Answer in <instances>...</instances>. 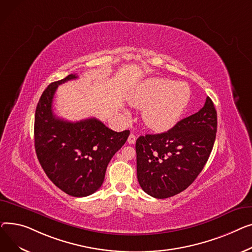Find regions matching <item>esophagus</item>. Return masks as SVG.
<instances>
[{
    "instance_id": "obj_1",
    "label": "esophagus",
    "mask_w": 252,
    "mask_h": 252,
    "mask_svg": "<svg viewBox=\"0 0 252 252\" xmlns=\"http://www.w3.org/2000/svg\"><path fill=\"white\" fill-rule=\"evenodd\" d=\"M128 143L129 144H134L135 143V141H136V136L133 134V133H131V134L129 135V137H128Z\"/></svg>"
}]
</instances>
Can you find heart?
<instances>
[{"instance_id":"heart-1","label":"heart","mask_w":252,"mask_h":252,"mask_svg":"<svg viewBox=\"0 0 252 252\" xmlns=\"http://www.w3.org/2000/svg\"><path fill=\"white\" fill-rule=\"evenodd\" d=\"M190 99L189 87L182 82L152 78L143 82L130 97L143 110L145 124L155 131H167L180 120Z\"/></svg>"}]
</instances>
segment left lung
<instances>
[{"label":"left lung","instance_id":"obj_1","mask_svg":"<svg viewBox=\"0 0 252 252\" xmlns=\"http://www.w3.org/2000/svg\"><path fill=\"white\" fill-rule=\"evenodd\" d=\"M217 111L208 96L202 109L170 130L136 140L137 179L155 198H168L193 183L212 153Z\"/></svg>","mask_w":252,"mask_h":252}]
</instances>
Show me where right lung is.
Masks as SVG:
<instances>
[{"mask_svg": "<svg viewBox=\"0 0 252 252\" xmlns=\"http://www.w3.org/2000/svg\"><path fill=\"white\" fill-rule=\"evenodd\" d=\"M77 77L70 74L42 93L35 110L34 147L50 180L65 193L84 197L101 186L111 158L124 145L130 131H113L95 118L69 122L54 114L58 86Z\"/></svg>", "mask_w": 252, "mask_h": 252, "instance_id": "right-lung-1", "label": "right lung"}]
</instances>
